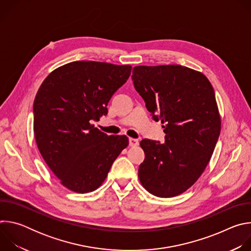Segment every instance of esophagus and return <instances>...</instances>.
<instances>
[{"label":"esophagus","instance_id":"obj_1","mask_svg":"<svg viewBox=\"0 0 251 251\" xmlns=\"http://www.w3.org/2000/svg\"><path fill=\"white\" fill-rule=\"evenodd\" d=\"M139 145V141L134 138H129V146L130 147H136Z\"/></svg>","mask_w":251,"mask_h":251}]
</instances>
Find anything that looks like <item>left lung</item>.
Instances as JSON below:
<instances>
[{
	"label": "left lung",
	"instance_id": "8db88e82",
	"mask_svg": "<svg viewBox=\"0 0 251 251\" xmlns=\"http://www.w3.org/2000/svg\"><path fill=\"white\" fill-rule=\"evenodd\" d=\"M136 91L155 121L165 125V143L143 139L145 160L139 180L149 193L172 198L191 188L208 164L221 133L213 88L199 71L170 64L133 68Z\"/></svg>",
	"mask_w": 251,
	"mask_h": 251
}]
</instances>
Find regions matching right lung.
<instances>
[{
	"mask_svg": "<svg viewBox=\"0 0 251 251\" xmlns=\"http://www.w3.org/2000/svg\"><path fill=\"white\" fill-rule=\"evenodd\" d=\"M131 69L90 60L69 62L50 74L35 95V142L68 190L84 194L99 188L128 146L126 136H108L92 122L107 115V104L128 80Z\"/></svg>",
	"mask_w": 251,
	"mask_h": 251,
	"instance_id": "add662e5",
	"label": "right lung"
}]
</instances>
